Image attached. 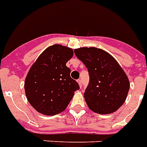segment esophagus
Masks as SVG:
<instances>
[{
    "label": "esophagus",
    "instance_id": "obj_1",
    "mask_svg": "<svg viewBox=\"0 0 147 147\" xmlns=\"http://www.w3.org/2000/svg\"><path fill=\"white\" fill-rule=\"evenodd\" d=\"M77 81H78V84H79L80 87H82V82H81V80L78 79Z\"/></svg>",
    "mask_w": 147,
    "mask_h": 147
}]
</instances>
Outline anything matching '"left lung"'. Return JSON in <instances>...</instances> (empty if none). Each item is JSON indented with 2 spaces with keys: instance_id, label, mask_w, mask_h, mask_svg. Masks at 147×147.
I'll return each mask as SVG.
<instances>
[{
  "instance_id": "1",
  "label": "left lung",
  "mask_w": 147,
  "mask_h": 147,
  "mask_svg": "<svg viewBox=\"0 0 147 147\" xmlns=\"http://www.w3.org/2000/svg\"><path fill=\"white\" fill-rule=\"evenodd\" d=\"M74 52L88 70L90 81L84 96L90 109L101 114L117 111L125 102L130 87L121 66L102 49L80 48Z\"/></svg>"
}]
</instances>
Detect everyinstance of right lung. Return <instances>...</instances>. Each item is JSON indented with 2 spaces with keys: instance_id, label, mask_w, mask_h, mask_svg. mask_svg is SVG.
Returning a JSON list of instances; mask_svg holds the SVG:
<instances>
[{
  "instance_id": "1",
  "label": "right lung",
  "mask_w": 147,
  "mask_h": 147,
  "mask_svg": "<svg viewBox=\"0 0 147 147\" xmlns=\"http://www.w3.org/2000/svg\"><path fill=\"white\" fill-rule=\"evenodd\" d=\"M73 56L70 48L54 45L45 49L30 69L24 90L30 104L45 115L58 114L66 109L79 90L78 82L70 76L66 63Z\"/></svg>"
}]
</instances>
